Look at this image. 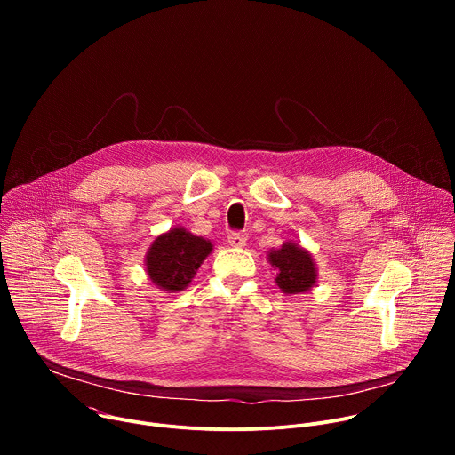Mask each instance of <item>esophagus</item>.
Listing matches in <instances>:
<instances>
[{
  "label": "esophagus",
  "instance_id": "esophagus-1",
  "mask_svg": "<svg viewBox=\"0 0 455 455\" xmlns=\"http://www.w3.org/2000/svg\"><path fill=\"white\" fill-rule=\"evenodd\" d=\"M228 244L234 248H243L246 244V234H243V232L228 234Z\"/></svg>",
  "mask_w": 455,
  "mask_h": 455
}]
</instances>
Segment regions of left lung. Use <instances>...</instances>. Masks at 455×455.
<instances>
[{"label":"left lung","instance_id":"obj_1","mask_svg":"<svg viewBox=\"0 0 455 455\" xmlns=\"http://www.w3.org/2000/svg\"><path fill=\"white\" fill-rule=\"evenodd\" d=\"M268 263L275 272V284L286 295L309 291L316 284L318 270L311 251L293 241L268 250Z\"/></svg>","mask_w":455,"mask_h":455}]
</instances>
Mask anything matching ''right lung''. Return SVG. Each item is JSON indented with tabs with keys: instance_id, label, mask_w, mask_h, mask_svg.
<instances>
[{
	"instance_id": "obj_1",
	"label": "right lung",
	"mask_w": 455,
	"mask_h": 455,
	"mask_svg": "<svg viewBox=\"0 0 455 455\" xmlns=\"http://www.w3.org/2000/svg\"><path fill=\"white\" fill-rule=\"evenodd\" d=\"M212 246L209 239L176 225L149 244L144 259L146 274L156 288L178 293L192 283L198 268L212 253Z\"/></svg>"
}]
</instances>
